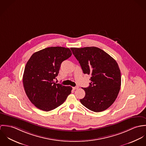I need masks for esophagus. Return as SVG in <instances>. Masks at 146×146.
<instances>
[{"mask_svg":"<svg viewBox=\"0 0 146 146\" xmlns=\"http://www.w3.org/2000/svg\"><path fill=\"white\" fill-rule=\"evenodd\" d=\"M79 88V87L78 86H75V87H72V89H74V90H76V89H78Z\"/></svg>","mask_w":146,"mask_h":146,"instance_id":"esophagus-1","label":"esophagus"}]
</instances>
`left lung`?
I'll use <instances>...</instances> for the list:
<instances>
[{
    "mask_svg": "<svg viewBox=\"0 0 146 146\" xmlns=\"http://www.w3.org/2000/svg\"><path fill=\"white\" fill-rule=\"evenodd\" d=\"M84 74L91 75V83L83 88L85 96L82 104L94 112L104 111L116 100L121 86V73L116 61L95 46L71 48Z\"/></svg>",
    "mask_w": 146,
    "mask_h": 146,
    "instance_id": "8db88e82",
    "label": "left lung"
}]
</instances>
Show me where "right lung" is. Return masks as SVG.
<instances>
[{
	"instance_id": "right-lung-1",
	"label": "right lung",
	"mask_w": 146,
	"mask_h": 146,
	"mask_svg": "<svg viewBox=\"0 0 146 146\" xmlns=\"http://www.w3.org/2000/svg\"><path fill=\"white\" fill-rule=\"evenodd\" d=\"M72 55L69 48L51 46L34 53L26 64L23 84L33 104L45 111L62 104L71 93L72 87L56 84L61 64Z\"/></svg>"
}]
</instances>
